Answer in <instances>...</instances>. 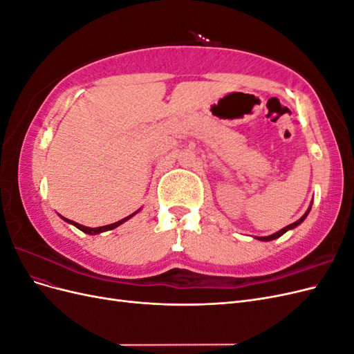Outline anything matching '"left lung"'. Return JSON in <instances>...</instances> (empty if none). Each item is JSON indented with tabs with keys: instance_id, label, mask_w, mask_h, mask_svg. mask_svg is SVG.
Returning a JSON list of instances; mask_svg holds the SVG:
<instances>
[{
	"instance_id": "8db88e82",
	"label": "left lung",
	"mask_w": 354,
	"mask_h": 354,
	"mask_svg": "<svg viewBox=\"0 0 354 354\" xmlns=\"http://www.w3.org/2000/svg\"><path fill=\"white\" fill-rule=\"evenodd\" d=\"M310 209H312V205L308 207V209L306 211V214L304 216L299 218V220H297L295 223H292V224H289V226H286V227H283V229H281L279 232H276V233H273V234H270V236H264V238H257L259 241H273V239H276V238H279V236H282L283 233H286L288 230H291V229H294V227H297L298 224H301L303 221H304V218L308 216V212H310Z\"/></svg>"
}]
</instances>
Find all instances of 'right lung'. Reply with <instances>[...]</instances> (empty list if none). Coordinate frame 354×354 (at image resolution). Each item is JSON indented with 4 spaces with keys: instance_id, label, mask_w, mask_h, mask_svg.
<instances>
[{
    "instance_id": "add662e5",
    "label": "right lung",
    "mask_w": 354,
    "mask_h": 354,
    "mask_svg": "<svg viewBox=\"0 0 354 354\" xmlns=\"http://www.w3.org/2000/svg\"><path fill=\"white\" fill-rule=\"evenodd\" d=\"M138 211H136V212H133V214H130V216L128 217H125V218H122V220H120V221H116V223H112V224H108V226H102V227H87V226H82V224H78V223H75V221H72V220H68V218H65V217H62L63 220H65L66 223H69V224H73L75 227H78L80 230H82L84 233H88V234H97V233H102V232H106V230H112V229H115V227H118V226H121L122 223H125L128 218H131L133 216H136Z\"/></svg>"
}]
</instances>
